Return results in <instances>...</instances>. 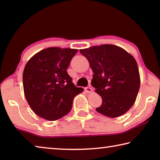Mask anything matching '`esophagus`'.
Returning <instances> with one entry per match:
<instances>
[{
	"label": "esophagus",
	"instance_id": "esophagus-1",
	"mask_svg": "<svg viewBox=\"0 0 160 160\" xmlns=\"http://www.w3.org/2000/svg\"><path fill=\"white\" fill-rule=\"evenodd\" d=\"M85 91L87 93H90L92 91V89L91 87H86V88H85Z\"/></svg>",
	"mask_w": 160,
	"mask_h": 160
}]
</instances>
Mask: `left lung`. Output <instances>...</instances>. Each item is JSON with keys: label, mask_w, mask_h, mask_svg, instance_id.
Wrapping results in <instances>:
<instances>
[{"label": "left lung", "mask_w": 160, "mask_h": 160, "mask_svg": "<svg viewBox=\"0 0 160 160\" xmlns=\"http://www.w3.org/2000/svg\"><path fill=\"white\" fill-rule=\"evenodd\" d=\"M94 75L91 84L101 96L96 111L110 118L123 115L134 104L140 89L136 61L123 48L104 44L81 49Z\"/></svg>", "instance_id": "left-lung-1"}]
</instances>
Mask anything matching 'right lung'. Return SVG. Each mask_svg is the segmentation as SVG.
Returning <instances> with one entry per match:
<instances>
[{"label":"right lung","instance_id":"1","mask_svg":"<svg viewBox=\"0 0 160 160\" xmlns=\"http://www.w3.org/2000/svg\"><path fill=\"white\" fill-rule=\"evenodd\" d=\"M77 49L51 47L39 51L27 63L23 72L25 98L33 112L48 121L68 113L74 97L83 91L67 72Z\"/></svg>","mask_w":160,"mask_h":160}]
</instances>
